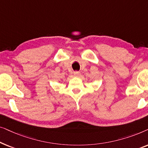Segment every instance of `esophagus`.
<instances>
[{"instance_id": "34e87169", "label": "esophagus", "mask_w": 148, "mask_h": 148, "mask_svg": "<svg viewBox=\"0 0 148 148\" xmlns=\"http://www.w3.org/2000/svg\"><path fill=\"white\" fill-rule=\"evenodd\" d=\"M79 72H78V71H75L74 72V75L75 76H78L79 75Z\"/></svg>"}]
</instances>
